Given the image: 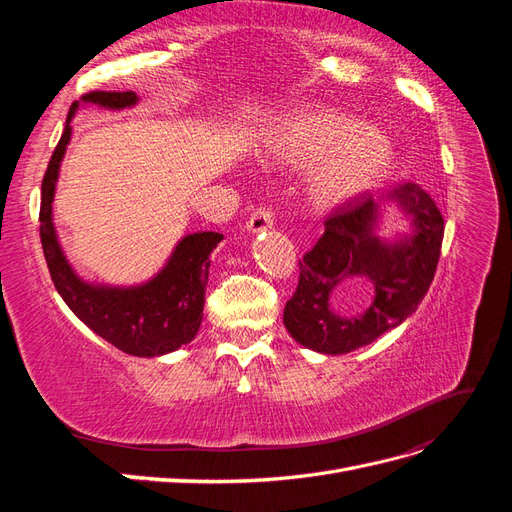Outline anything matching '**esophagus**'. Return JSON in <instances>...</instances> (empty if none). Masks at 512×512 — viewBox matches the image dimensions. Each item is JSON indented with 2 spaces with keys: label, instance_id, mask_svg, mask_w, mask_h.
<instances>
[{
  "label": "esophagus",
  "instance_id": "esophagus-1",
  "mask_svg": "<svg viewBox=\"0 0 512 512\" xmlns=\"http://www.w3.org/2000/svg\"><path fill=\"white\" fill-rule=\"evenodd\" d=\"M271 226H273V213L265 207H258L252 213V218L247 220V230H250V232H262V230H267Z\"/></svg>",
  "mask_w": 512,
  "mask_h": 512
}]
</instances>
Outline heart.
Returning <instances> with one entry per match:
<instances>
[{"label":"heart","instance_id":"b5f03b06","mask_svg":"<svg viewBox=\"0 0 512 512\" xmlns=\"http://www.w3.org/2000/svg\"><path fill=\"white\" fill-rule=\"evenodd\" d=\"M265 160L297 168L314 164L307 196L318 209H335L384 179L393 162V143L371 123H354L329 111H297L271 130Z\"/></svg>","mask_w":512,"mask_h":512}]
</instances>
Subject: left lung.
<instances>
[{"instance_id":"obj_1","label":"left lung","mask_w":512,"mask_h":512,"mask_svg":"<svg viewBox=\"0 0 512 512\" xmlns=\"http://www.w3.org/2000/svg\"><path fill=\"white\" fill-rule=\"evenodd\" d=\"M395 204L411 232L395 242L377 235L381 209ZM444 237L442 213L416 183L393 188L335 209L324 235L299 260V286L284 309L294 342L322 354H346L399 327L416 312L438 267ZM368 299L365 310L342 315L332 305Z\"/></svg>"}]
</instances>
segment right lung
Listing matches in <instances>:
<instances>
[{"instance_id":"add662e5","label":"right lung","mask_w":512,"mask_h":512,"mask_svg":"<svg viewBox=\"0 0 512 512\" xmlns=\"http://www.w3.org/2000/svg\"><path fill=\"white\" fill-rule=\"evenodd\" d=\"M138 102L134 91H91L74 102L66 130L53 151L42 179L40 241L51 280L61 299L81 322L106 339L117 350L132 356H162L190 344L203 322L205 288L211 252L224 239L220 232H192L185 235L162 271L136 286H108L87 282L72 269L61 250L53 224V198L59 166L72 138L70 121L81 104H98L111 111L130 108Z\"/></svg>"}]
</instances>
